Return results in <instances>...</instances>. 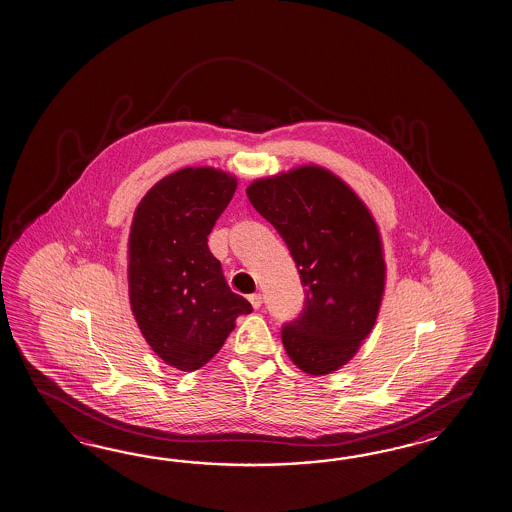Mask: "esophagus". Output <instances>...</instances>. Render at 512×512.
<instances>
[{
	"mask_svg": "<svg viewBox=\"0 0 512 512\" xmlns=\"http://www.w3.org/2000/svg\"><path fill=\"white\" fill-rule=\"evenodd\" d=\"M249 304L253 305V309H259L263 305V296L261 294H251Z\"/></svg>",
	"mask_w": 512,
	"mask_h": 512,
	"instance_id": "34e87169",
	"label": "esophagus"
}]
</instances>
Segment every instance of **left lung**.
Listing matches in <instances>:
<instances>
[{"mask_svg": "<svg viewBox=\"0 0 512 512\" xmlns=\"http://www.w3.org/2000/svg\"><path fill=\"white\" fill-rule=\"evenodd\" d=\"M246 194L285 240L305 287L304 311L281 330L289 358L311 376L339 371L373 330L386 289L371 210L345 180L315 164L255 179Z\"/></svg>", "mask_w": 512, "mask_h": 512, "instance_id": "obj_1", "label": "left lung"}]
</instances>
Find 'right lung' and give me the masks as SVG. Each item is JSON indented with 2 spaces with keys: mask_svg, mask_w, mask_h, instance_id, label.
Returning <instances> with one entry per match:
<instances>
[{
  "mask_svg": "<svg viewBox=\"0 0 512 512\" xmlns=\"http://www.w3.org/2000/svg\"><path fill=\"white\" fill-rule=\"evenodd\" d=\"M236 184L216 167H184L143 195L130 225L132 313L152 352L184 373L212 360L236 317L253 311L229 289L207 244Z\"/></svg>",
  "mask_w": 512,
  "mask_h": 512,
  "instance_id": "1",
  "label": "right lung"
}]
</instances>
